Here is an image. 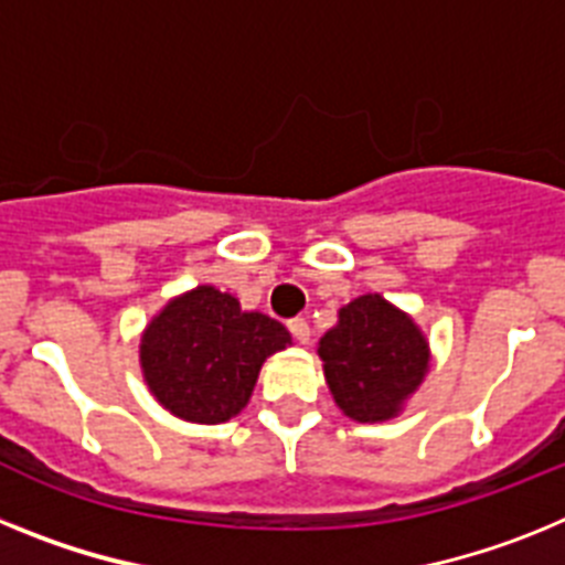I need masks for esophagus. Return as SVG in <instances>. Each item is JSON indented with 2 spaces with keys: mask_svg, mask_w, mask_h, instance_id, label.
Masks as SVG:
<instances>
[{
  "mask_svg": "<svg viewBox=\"0 0 565 565\" xmlns=\"http://www.w3.org/2000/svg\"><path fill=\"white\" fill-rule=\"evenodd\" d=\"M288 331L294 333V339H297L299 344H308V339H311V328H308V322L302 317L291 319V322H288Z\"/></svg>",
  "mask_w": 565,
  "mask_h": 565,
  "instance_id": "esophagus-1",
  "label": "esophagus"
}]
</instances>
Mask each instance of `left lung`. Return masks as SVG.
Wrapping results in <instances>:
<instances>
[{"label": "left lung", "instance_id": "obj_1", "mask_svg": "<svg viewBox=\"0 0 565 565\" xmlns=\"http://www.w3.org/2000/svg\"><path fill=\"white\" fill-rule=\"evenodd\" d=\"M317 353L333 402L359 424L396 418L430 371L424 331L382 294H362L339 308Z\"/></svg>", "mask_w": 565, "mask_h": 565}]
</instances>
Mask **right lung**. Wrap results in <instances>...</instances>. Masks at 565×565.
Here are the masks:
<instances>
[{"mask_svg":"<svg viewBox=\"0 0 565 565\" xmlns=\"http://www.w3.org/2000/svg\"><path fill=\"white\" fill-rule=\"evenodd\" d=\"M291 344L277 319L243 311L234 294L198 286L172 297L141 333V373L163 411L223 424L248 404L259 367Z\"/></svg>","mask_w":565,"mask_h":565,"instance_id":"add662e5","label":"right lung"}]
</instances>
